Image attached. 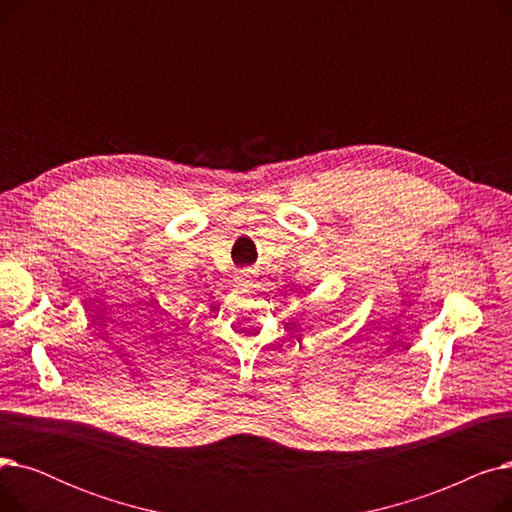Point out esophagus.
Listing matches in <instances>:
<instances>
[{"mask_svg":"<svg viewBox=\"0 0 512 512\" xmlns=\"http://www.w3.org/2000/svg\"><path fill=\"white\" fill-rule=\"evenodd\" d=\"M236 282H238V286H251V284H253V272L240 270V272L236 274Z\"/></svg>","mask_w":512,"mask_h":512,"instance_id":"obj_1","label":"esophagus"}]
</instances>
